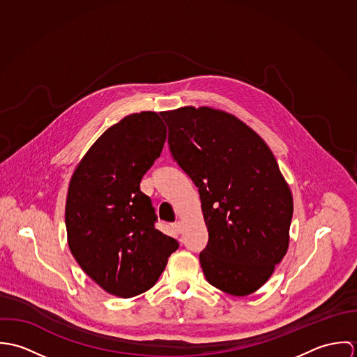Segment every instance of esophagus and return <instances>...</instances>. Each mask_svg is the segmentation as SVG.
Here are the masks:
<instances>
[{"instance_id": "obj_1", "label": "esophagus", "mask_w": 357, "mask_h": 357, "mask_svg": "<svg viewBox=\"0 0 357 357\" xmlns=\"http://www.w3.org/2000/svg\"><path fill=\"white\" fill-rule=\"evenodd\" d=\"M172 228L174 229V232H177V234H180L181 231H183V224L180 222V221H177V222H174L173 225H172Z\"/></svg>"}]
</instances>
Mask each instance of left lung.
I'll return each instance as SVG.
<instances>
[{
  "label": "left lung",
  "instance_id": "left-lung-1",
  "mask_svg": "<svg viewBox=\"0 0 357 357\" xmlns=\"http://www.w3.org/2000/svg\"><path fill=\"white\" fill-rule=\"evenodd\" d=\"M169 149L198 187L208 242L207 282L236 297L257 291L287 253L293 195L266 143L235 115L192 105L160 112Z\"/></svg>",
  "mask_w": 357,
  "mask_h": 357
}]
</instances>
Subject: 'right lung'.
<instances>
[{
  "mask_svg": "<svg viewBox=\"0 0 357 357\" xmlns=\"http://www.w3.org/2000/svg\"><path fill=\"white\" fill-rule=\"evenodd\" d=\"M166 126L153 111L108 128L77 165L66 201L70 250L108 294L130 298L150 290L178 242L155 229L143 176L160 156Z\"/></svg>",
  "mask_w": 357,
  "mask_h": 357,
  "instance_id": "right-lung-1",
  "label": "right lung"
}]
</instances>
